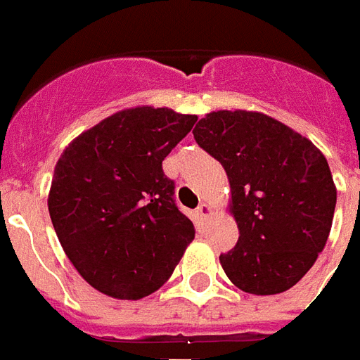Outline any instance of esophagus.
<instances>
[{
	"label": "esophagus",
	"instance_id": "34e87169",
	"mask_svg": "<svg viewBox=\"0 0 360 360\" xmlns=\"http://www.w3.org/2000/svg\"><path fill=\"white\" fill-rule=\"evenodd\" d=\"M198 215H200L201 221H205V219L211 217V207H209L207 203H201L200 207H198Z\"/></svg>",
	"mask_w": 360,
	"mask_h": 360
}]
</instances>
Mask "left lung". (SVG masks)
<instances>
[{
	"instance_id": "8db88e82",
	"label": "left lung",
	"mask_w": 360,
	"mask_h": 360,
	"mask_svg": "<svg viewBox=\"0 0 360 360\" xmlns=\"http://www.w3.org/2000/svg\"><path fill=\"white\" fill-rule=\"evenodd\" d=\"M229 176L238 242L221 254L226 277L250 295L297 285L330 236L338 190L310 139L262 112H211L193 127Z\"/></svg>"
}]
</instances>
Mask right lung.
Listing matches in <instances>:
<instances>
[{
	"label": "right lung",
	"instance_id": "1",
	"mask_svg": "<svg viewBox=\"0 0 360 360\" xmlns=\"http://www.w3.org/2000/svg\"><path fill=\"white\" fill-rule=\"evenodd\" d=\"M198 116L137 106L75 137L56 165L48 211L63 252L91 287L137 300L160 289L195 236L162 160Z\"/></svg>",
	"mask_w": 360,
	"mask_h": 360
}]
</instances>
